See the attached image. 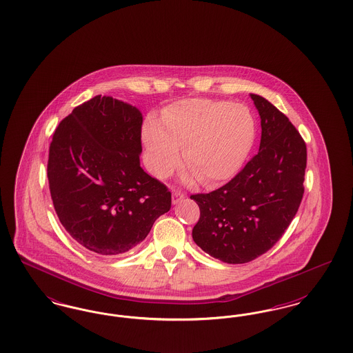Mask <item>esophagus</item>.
<instances>
[{
  "instance_id": "obj_1",
  "label": "esophagus",
  "mask_w": 353,
  "mask_h": 353,
  "mask_svg": "<svg viewBox=\"0 0 353 353\" xmlns=\"http://www.w3.org/2000/svg\"><path fill=\"white\" fill-rule=\"evenodd\" d=\"M184 197V193H181L180 190H173V193H172V203L176 205V203H179V202L181 201Z\"/></svg>"
}]
</instances>
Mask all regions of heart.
Listing matches in <instances>:
<instances>
[{"label":"heart","mask_w":353,"mask_h":353,"mask_svg":"<svg viewBox=\"0 0 353 353\" xmlns=\"http://www.w3.org/2000/svg\"><path fill=\"white\" fill-rule=\"evenodd\" d=\"M255 136L252 114L229 101L185 99L161 111L160 123L148 119L141 130L148 168L164 179L180 164L183 148L188 181L219 184L234 176Z\"/></svg>","instance_id":"obj_1"}]
</instances>
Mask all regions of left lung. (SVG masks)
I'll use <instances>...</instances> for the list:
<instances>
[{"label":"left lung","instance_id":"8db88e82","mask_svg":"<svg viewBox=\"0 0 353 353\" xmlns=\"http://www.w3.org/2000/svg\"><path fill=\"white\" fill-rule=\"evenodd\" d=\"M261 117L259 152L233 180L190 196L200 206L193 241L225 263H246L270 250L295 217L304 193L305 143L275 105L250 94Z\"/></svg>","mask_w":353,"mask_h":353}]
</instances>
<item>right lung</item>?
I'll use <instances>...</instances> for the list:
<instances>
[{
    "instance_id": "add662e5",
    "label": "right lung",
    "mask_w": 353,
    "mask_h": 353,
    "mask_svg": "<svg viewBox=\"0 0 353 353\" xmlns=\"http://www.w3.org/2000/svg\"><path fill=\"white\" fill-rule=\"evenodd\" d=\"M143 115L98 95L55 130L49 151L51 200L68 234L87 252H130L169 212L170 192L140 167Z\"/></svg>"
}]
</instances>
